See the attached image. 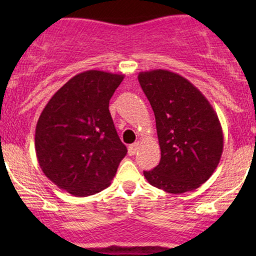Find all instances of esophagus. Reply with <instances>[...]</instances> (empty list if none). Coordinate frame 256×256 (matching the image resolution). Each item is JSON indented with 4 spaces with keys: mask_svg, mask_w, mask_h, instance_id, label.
Returning <instances> with one entry per match:
<instances>
[{
    "mask_svg": "<svg viewBox=\"0 0 256 256\" xmlns=\"http://www.w3.org/2000/svg\"><path fill=\"white\" fill-rule=\"evenodd\" d=\"M138 142L130 144V146H128V154H130V156H134V154L138 152Z\"/></svg>",
    "mask_w": 256,
    "mask_h": 256,
    "instance_id": "obj_1",
    "label": "esophagus"
}]
</instances>
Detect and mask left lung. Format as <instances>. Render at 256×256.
Listing matches in <instances>:
<instances>
[{
	"mask_svg": "<svg viewBox=\"0 0 256 256\" xmlns=\"http://www.w3.org/2000/svg\"><path fill=\"white\" fill-rule=\"evenodd\" d=\"M138 82L156 118L160 164L144 176L154 187L180 194L209 180L223 154V130L207 98L166 69L140 72Z\"/></svg>",
	"mask_w": 256,
	"mask_h": 256,
	"instance_id": "obj_1",
	"label": "left lung"
}]
</instances>
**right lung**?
Segmentation results:
<instances>
[{
	"label": "right lung",
	"instance_id": "obj_1",
	"mask_svg": "<svg viewBox=\"0 0 256 256\" xmlns=\"http://www.w3.org/2000/svg\"><path fill=\"white\" fill-rule=\"evenodd\" d=\"M124 78L102 70L76 74L50 98L38 118V164L54 184L76 197L109 187L128 154L109 112Z\"/></svg>",
	"mask_w": 256,
	"mask_h": 256
}]
</instances>
